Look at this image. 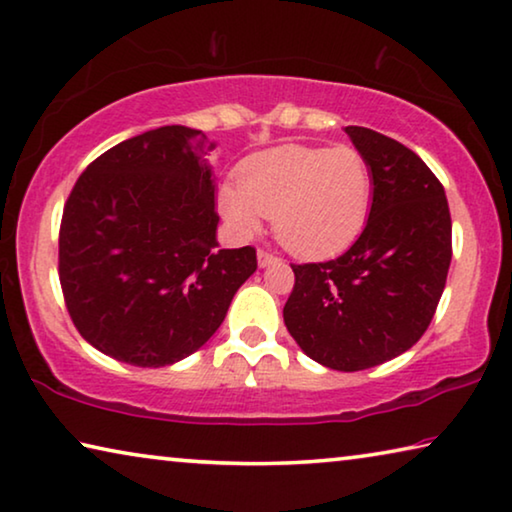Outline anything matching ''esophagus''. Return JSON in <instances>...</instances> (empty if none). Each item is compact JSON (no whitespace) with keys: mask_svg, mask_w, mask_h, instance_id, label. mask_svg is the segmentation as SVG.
I'll use <instances>...</instances> for the list:
<instances>
[{"mask_svg":"<svg viewBox=\"0 0 512 512\" xmlns=\"http://www.w3.org/2000/svg\"><path fill=\"white\" fill-rule=\"evenodd\" d=\"M273 262H278V257H275L273 253H269V250H264V248H259L257 250V264L262 266H269V264H273Z\"/></svg>","mask_w":512,"mask_h":512,"instance_id":"1","label":"esophagus"}]
</instances>
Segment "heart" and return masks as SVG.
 <instances>
[{"label":"heart","mask_w":512,"mask_h":512,"mask_svg":"<svg viewBox=\"0 0 512 512\" xmlns=\"http://www.w3.org/2000/svg\"><path fill=\"white\" fill-rule=\"evenodd\" d=\"M371 196L369 159L353 145H280L243 161L237 186L218 193V207L241 237L273 216L275 237L291 253L328 257L362 232Z\"/></svg>","instance_id":"heart-1"}]
</instances>
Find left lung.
Instances as JSON below:
<instances>
[{"label":"left lung","mask_w":512,"mask_h":512,"mask_svg":"<svg viewBox=\"0 0 512 512\" xmlns=\"http://www.w3.org/2000/svg\"><path fill=\"white\" fill-rule=\"evenodd\" d=\"M369 159L373 202L362 234L330 262L291 264L285 326L323 367L362 371L415 346L440 303L451 264L444 186L403 143L346 127Z\"/></svg>","instance_id":"left-lung-1"}]
</instances>
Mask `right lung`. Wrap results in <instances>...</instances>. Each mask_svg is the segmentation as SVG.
<instances>
[{
    "label": "right lung",
    "instance_id": "right-lung-1",
    "mask_svg": "<svg viewBox=\"0 0 512 512\" xmlns=\"http://www.w3.org/2000/svg\"><path fill=\"white\" fill-rule=\"evenodd\" d=\"M200 129L166 125L100 154L72 186L59 280L79 335L134 367H166L207 342L257 269L253 246L218 250Z\"/></svg>",
    "mask_w": 512,
    "mask_h": 512
}]
</instances>
